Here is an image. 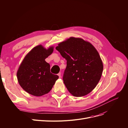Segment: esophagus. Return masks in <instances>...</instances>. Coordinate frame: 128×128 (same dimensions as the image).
Listing matches in <instances>:
<instances>
[{
  "mask_svg": "<svg viewBox=\"0 0 128 128\" xmlns=\"http://www.w3.org/2000/svg\"><path fill=\"white\" fill-rule=\"evenodd\" d=\"M58 77H59V78H60V77H61V76H60V72H59L58 74Z\"/></svg>",
  "mask_w": 128,
  "mask_h": 128,
  "instance_id": "34e87169",
  "label": "esophagus"
}]
</instances>
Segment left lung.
<instances>
[{
  "mask_svg": "<svg viewBox=\"0 0 128 128\" xmlns=\"http://www.w3.org/2000/svg\"><path fill=\"white\" fill-rule=\"evenodd\" d=\"M56 49L67 60L63 82L69 92L76 97L90 93L98 83L103 70L95 47L82 38L70 37Z\"/></svg>",
  "mask_w": 128,
  "mask_h": 128,
  "instance_id": "8db88e82",
  "label": "left lung"
}]
</instances>
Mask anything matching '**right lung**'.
<instances>
[{"instance_id":"add662e5","label":"right lung","mask_w":128,"mask_h":128,"mask_svg":"<svg viewBox=\"0 0 128 128\" xmlns=\"http://www.w3.org/2000/svg\"><path fill=\"white\" fill-rule=\"evenodd\" d=\"M54 46L48 49L39 44L24 57L16 72L18 81L26 92L35 96L48 93L58 76L50 72V66L45 59L53 52Z\"/></svg>"}]
</instances>
